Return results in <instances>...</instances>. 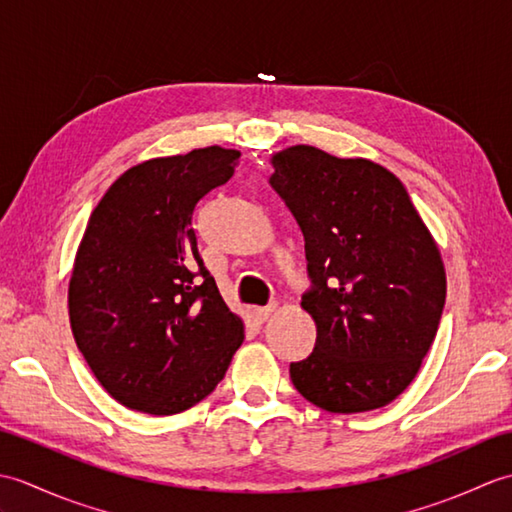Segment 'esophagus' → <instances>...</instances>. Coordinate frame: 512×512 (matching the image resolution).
<instances>
[{"label": "esophagus", "instance_id": "1", "mask_svg": "<svg viewBox=\"0 0 512 512\" xmlns=\"http://www.w3.org/2000/svg\"><path fill=\"white\" fill-rule=\"evenodd\" d=\"M275 312V306H268V308H253V317L257 323H264L270 319V314Z\"/></svg>", "mask_w": 512, "mask_h": 512}]
</instances>
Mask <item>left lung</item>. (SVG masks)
Instances as JSON below:
<instances>
[{
  "label": "left lung",
  "mask_w": 512,
  "mask_h": 512,
  "mask_svg": "<svg viewBox=\"0 0 512 512\" xmlns=\"http://www.w3.org/2000/svg\"><path fill=\"white\" fill-rule=\"evenodd\" d=\"M275 189L306 242L317 325L292 385L325 411L389 405L416 378L436 339L447 275L440 250L402 182L365 158L297 145L273 156Z\"/></svg>",
  "instance_id": "left-lung-1"
}]
</instances>
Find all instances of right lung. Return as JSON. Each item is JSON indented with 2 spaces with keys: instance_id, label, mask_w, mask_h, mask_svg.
<instances>
[{
  "instance_id": "add662e5",
  "label": "right lung",
  "mask_w": 512,
  "mask_h": 512,
  "mask_svg": "<svg viewBox=\"0 0 512 512\" xmlns=\"http://www.w3.org/2000/svg\"><path fill=\"white\" fill-rule=\"evenodd\" d=\"M239 151L193 149L127 169L85 228L68 290L76 347L121 405L171 416L198 405L244 341L206 270L193 211Z\"/></svg>"
}]
</instances>
